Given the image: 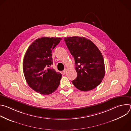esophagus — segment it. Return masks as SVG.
Here are the masks:
<instances>
[{"mask_svg": "<svg viewBox=\"0 0 131 131\" xmlns=\"http://www.w3.org/2000/svg\"><path fill=\"white\" fill-rule=\"evenodd\" d=\"M66 71H67V68H66L63 71V73H64V74H65L66 73Z\"/></svg>", "mask_w": 131, "mask_h": 131, "instance_id": "34e87169", "label": "esophagus"}]
</instances>
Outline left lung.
<instances>
[{
  "instance_id": "obj_1",
  "label": "left lung",
  "mask_w": 131,
  "mask_h": 131,
  "mask_svg": "<svg viewBox=\"0 0 131 131\" xmlns=\"http://www.w3.org/2000/svg\"><path fill=\"white\" fill-rule=\"evenodd\" d=\"M66 45L76 64L77 77L72 81L76 88L88 91L97 87L105 73L104 60L96 46L84 37L64 38Z\"/></svg>"
}]
</instances>
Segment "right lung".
I'll return each mask as SVG.
<instances>
[{"label":"right lung","instance_id":"obj_1","mask_svg":"<svg viewBox=\"0 0 131 131\" xmlns=\"http://www.w3.org/2000/svg\"><path fill=\"white\" fill-rule=\"evenodd\" d=\"M62 39L42 37L28 47L23 60V69L28 85L41 94L49 95L57 90L62 74L49 67L53 64L52 51Z\"/></svg>","mask_w":131,"mask_h":131}]
</instances>
